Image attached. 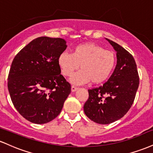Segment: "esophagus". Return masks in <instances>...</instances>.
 Returning <instances> with one entry per match:
<instances>
[{
  "label": "esophagus",
  "instance_id": "esophagus-1",
  "mask_svg": "<svg viewBox=\"0 0 153 153\" xmlns=\"http://www.w3.org/2000/svg\"><path fill=\"white\" fill-rule=\"evenodd\" d=\"M78 88L75 87V86H74V85H72V86H71V91H72V92H75V91H76L77 90H78Z\"/></svg>",
  "mask_w": 153,
  "mask_h": 153
}]
</instances>
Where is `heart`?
<instances>
[{
	"mask_svg": "<svg viewBox=\"0 0 153 153\" xmlns=\"http://www.w3.org/2000/svg\"><path fill=\"white\" fill-rule=\"evenodd\" d=\"M57 63L62 75L71 76L80 65V71L70 79L74 85H82L91 81L102 83L111 76L116 65L114 54L97 44L85 42L76 45L72 53L59 54Z\"/></svg>",
	"mask_w": 153,
	"mask_h": 153,
	"instance_id": "b5f03b06",
	"label": "heart"
}]
</instances>
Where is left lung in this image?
Segmentation results:
<instances>
[{"instance_id":"obj_1","label":"left lung","mask_w":153,"mask_h":153,"mask_svg":"<svg viewBox=\"0 0 153 153\" xmlns=\"http://www.w3.org/2000/svg\"><path fill=\"white\" fill-rule=\"evenodd\" d=\"M117 52V65L103 85L88 90L83 106L93 122L108 124L122 118L131 108L139 87L137 68L132 55L114 42L105 38Z\"/></svg>"}]
</instances>
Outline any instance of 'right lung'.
<instances>
[{"label":"right lung","instance_id":"obj_1","mask_svg":"<svg viewBox=\"0 0 153 153\" xmlns=\"http://www.w3.org/2000/svg\"><path fill=\"white\" fill-rule=\"evenodd\" d=\"M62 38L34 39L16 55L8 78L13 106L34 124H46L62 111L71 87L61 73L57 59L66 50Z\"/></svg>","mask_w":153,"mask_h":153}]
</instances>
